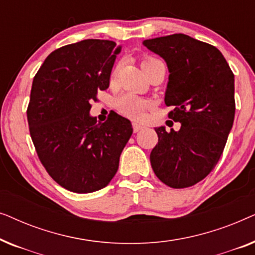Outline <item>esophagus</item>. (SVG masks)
I'll return each instance as SVG.
<instances>
[{"label": "esophagus", "instance_id": "obj_1", "mask_svg": "<svg viewBox=\"0 0 255 255\" xmlns=\"http://www.w3.org/2000/svg\"><path fill=\"white\" fill-rule=\"evenodd\" d=\"M132 128H133V131H134V132L140 131L141 128H142L141 125H140V124H137V123H133V124H132Z\"/></svg>", "mask_w": 255, "mask_h": 255}]
</instances>
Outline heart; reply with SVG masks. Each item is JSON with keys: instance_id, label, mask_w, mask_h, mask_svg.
Returning <instances> with one entry per match:
<instances>
[{"instance_id": "heart-1", "label": "heart", "mask_w": 255, "mask_h": 255, "mask_svg": "<svg viewBox=\"0 0 255 255\" xmlns=\"http://www.w3.org/2000/svg\"><path fill=\"white\" fill-rule=\"evenodd\" d=\"M156 62H161L158 58L154 57H146L142 59L141 66L144 68L145 73L148 71L149 68L152 67L153 65L156 64ZM117 76V68H115L113 73H111V80H115ZM149 107V102L147 100L141 99L134 94L127 93L121 95L116 100V108L117 110L120 111L121 114L125 115V116L134 118V120H139V118L142 117L145 110Z\"/></svg>"}]
</instances>
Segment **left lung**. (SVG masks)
Segmentation results:
<instances>
[{
	"label": "left lung",
	"mask_w": 255,
	"mask_h": 255,
	"mask_svg": "<svg viewBox=\"0 0 255 255\" xmlns=\"http://www.w3.org/2000/svg\"><path fill=\"white\" fill-rule=\"evenodd\" d=\"M169 71L165 103L179 131L156 128L158 144L149 160L158 179L170 188L194 186L217 165L235 120V75L218 48L187 34L146 39Z\"/></svg>",
	"instance_id": "obj_1"
}]
</instances>
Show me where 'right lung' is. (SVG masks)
Masks as SVG:
<instances>
[{
  "instance_id": "right-lung-1",
  "label": "right lung",
  "mask_w": 255,
  "mask_h": 255,
  "mask_svg": "<svg viewBox=\"0 0 255 255\" xmlns=\"http://www.w3.org/2000/svg\"><path fill=\"white\" fill-rule=\"evenodd\" d=\"M120 52L111 40L66 45L45 59L33 78L26 110L31 139L48 175L73 193L109 184L133 131L114 111L104 123L89 115L97 93L109 87Z\"/></svg>"
}]
</instances>
